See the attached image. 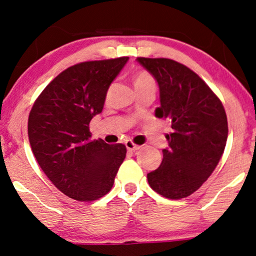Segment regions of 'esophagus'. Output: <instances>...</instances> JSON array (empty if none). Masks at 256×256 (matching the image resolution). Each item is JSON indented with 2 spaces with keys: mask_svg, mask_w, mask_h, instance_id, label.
I'll use <instances>...</instances> for the list:
<instances>
[{
  "mask_svg": "<svg viewBox=\"0 0 256 256\" xmlns=\"http://www.w3.org/2000/svg\"><path fill=\"white\" fill-rule=\"evenodd\" d=\"M126 146H127L128 152H135V150H138L140 148H141V146L135 144V143L132 142V141H127V142H126Z\"/></svg>",
  "mask_w": 256,
  "mask_h": 256,
  "instance_id": "obj_1",
  "label": "esophagus"
}]
</instances>
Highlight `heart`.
<instances>
[{
    "instance_id": "heart-1",
    "label": "heart",
    "mask_w": 256,
    "mask_h": 256,
    "mask_svg": "<svg viewBox=\"0 0 256 256\" xmlns=\"http://www.w3.org/2000/svg\"><path fill=\"white\" fill-rule=\"evenodd\" d=\"M134 82L135 87L143 85H155V79H154V76L148 71L141 70V71L136 72L134 76Z\"/></svg>"
}]
</instances>
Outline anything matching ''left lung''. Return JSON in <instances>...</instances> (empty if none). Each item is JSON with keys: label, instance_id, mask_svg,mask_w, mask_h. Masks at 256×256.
Listing matches in <instances>:
<instances>
[{"label": "left lung", "instance_id": "1", "mask_svg": "<svg viewBox=\"0 0 256 256\" xmlns=\"http://www.w3.org/2000/svg\"><path fill=\"white\" fill-rule=\"evenodd\" d=\"M155 76L160 106L155 116L168 118L172 132L163 160L148 174L150 188L169 199L198 190L211 176L225 150L228 124L225 108L204 80L188 66L169 58L138 57Z\"/></svg>", "mask_w": 256, "mask_h": 256}]
</instances>
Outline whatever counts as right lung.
I'll use <instances>...</instances> for the list:
<instances>
[{
    "label": "right lung",
    "instance_id": "right-lung-1",
    "mask_svg": "<svg viewBox=\"0 0 256 256\" xmlns=\"http://www.w3.org/2000/svg\"><path fill=\"white\" fill-rule=\"evenodd\" d=\"M128 57L82 62L56 76L34 101L28 135L38 164L58 190L79 202L112 190L127 148L92 140L90 122L102 112L108 87Z\"/></svg>",
    "mask_w": 256,
    "mask_h": 256
}]
</instances>
